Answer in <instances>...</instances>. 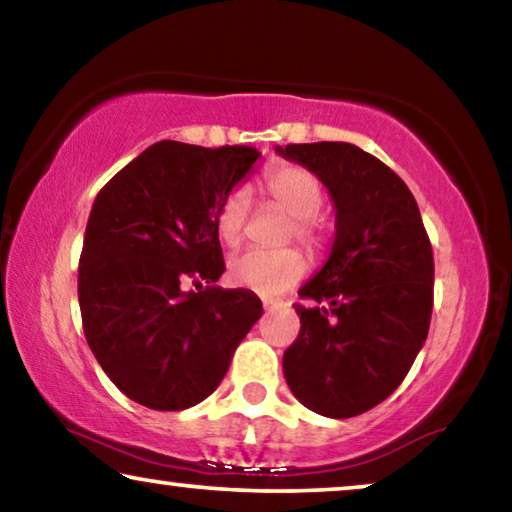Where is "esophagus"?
Here are the masks:
<instances>
[{"instance_id":"34e87169","label":"esophagus","mask_w":512,"mask_h":512,"mask_svg":"<svg viewBox=\"0 0 512 512\" xmlns=\"http://www.w3.org/2000/svg\"><path fill=\"white\" fill-rule=\"evenodd\" d=\"M262 306H264V311H273V308H278L276 301H269V299H262Z\"/></svg>"}]
</instances>
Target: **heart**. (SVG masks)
<instances>
[{
	"instance_id": "obj_1",
	"label": "heart",
	"mask_w": 512,
	"mask_h": 512,
	"mask_svg": "<svg viewBox=\"0 0 512 512\" xmlns=\"http://www.w3.org/2000/svg\"><path fill=\"white\" fill-rule=\"evenodd\" d=\"M264 190L276 204L292 215V225L287 236L304 243L311 250H318L325 243L318 213L325 201V187L320 178L299 164L280 162L264 174ZM250 211V199L243 190H234L222 201L215 215V232L225 246L234 248L243 239ZM306 273V259L299 250H248L236 255L227 266L229 283L243 290H253L264 297H278L299 283Z\"/></svg>"
}]
</instances>
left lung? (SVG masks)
Instances as JSON below:
<instances>
[{
	"instance_id": "8db88e82",
	"label": "left lung",
	"mask_w": 512,
	"mask_h": 512,
	"mask_svg": "<svg viewBox=\"0 0 512 512\" xmlns=\"http://www.w3.org/2000/svg\"><path fill=\"white\" fill-rule=\"evenodd\" d=\"M320 178L336 208L322 269L299 290L301 329L285 350L294 397L325 417L362 415L401 385L427 341L434 253L406 183L343 141L276 148Z\"/></svg>"
}]
</instances>
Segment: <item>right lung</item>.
I'll return each instance as SVG.
<instances>
[{
    "instance_id": "right-lung-1",
    "label": "right lung",
    "mask_w": 512,
    "mask_h": 512,
    "mask_svg": "<svg viewBox=\"0 0 512 512\" xmlns=\"http://www.w3.org/2000/svg\"><path fill=\"white\" fill-rule=\"evenodd\" d=\"M257 157L248 146L160 141L92 204L78 262L83 331L106 376L141 406L204 401L262 318L257 294L215 285L225 271L215 215Z\"/></svg>"
}]
</instances>
